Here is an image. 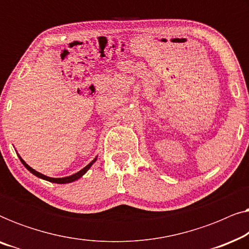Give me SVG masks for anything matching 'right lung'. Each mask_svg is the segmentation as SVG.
<instances>
[{"instance_id":"add662e5","label":"right lung","mask_w":249,"mask_h":249,"mask_svg":"<svg viewBox=\"0 0 249 249\" xmlns=\"http://www.w3.org/2000/svg\"><path fill=\"white\" fill-rule=\"evenodd\" d=\"M19 159H20V161L22 162V164L26 166L27 169L29 170L30 172L33 173V175H35L36 177H38V178H42V179H44V180H47V181H51V182H55V183H69V182H72V181H74V180H77V179H79L80 177H83L85 173H86L87 171H88V169L90 168L91 166V164H93V163L96 161V158H95L93 161H91L89 164L88 165H86L85 166L84 169H81L79 172H77V173H74V175H72V176H69V177H64V178H50V177H46V176H44V175H42V173H39V172H37L36 170H34L33 168H30V166L27 164V163L23 161V160L20 158L19 156Z\"/></svg>"}]
</instances>
